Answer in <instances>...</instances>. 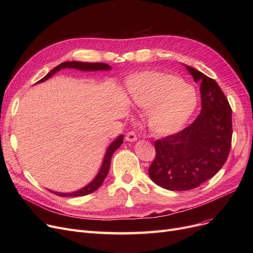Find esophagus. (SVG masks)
Listing matches in <instances>:
<instances>
[{
  "mask_svg": "<svg viewBox=\"0 0 253 253\" xmlns=\"http://www.w3.org/2000/svg\"><path fill=\"white\" fill-rule=\"evenodd\" d=\"M125 139H126L127 141L133 142V141L137 140V135H136V133H135L134 131H129L128 133L126 134V137H125Z\"/></svg>",
  "mask_w": 253,
  "mask_h": 253,
  "instance_id": "obj_1",
  "label": "esophagus"
}]
</instances>
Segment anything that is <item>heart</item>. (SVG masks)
Segmentation results:
<instances>
[{"label":"heart","mask_w":253,"mask_h":253,"mask_svg":"<svg viewBox=\"0 0 253 253\" xmlns=\"http://www.w3.org/2000/svg\"><path fill=\"white\" fill-rule=\"evenodd\" d=\"M126 85L132 102L141 109H150L149 127L158 135L178 132L199 103L195 88L172 74L142 72L129 77Z\"/></svg>","instance_id":"heart-1"}]
</instances>
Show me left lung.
<instances>
[{"label": "left lung", "mask_w": 253, "mask_h": 253, "mask_svg": "<svg viewBox=\"0 0 253 253\" xmlns=\"http://www.w3.org/2000/svg\"><path fill=\"white\" fill-rule=\"evenodd\" d=\"M201 82V113L188 127L155 141L151 179L169 191L195 189L213 177L227 161L232 143V109L218 84L185 65Z\"/></svg>", "instance_id": "8db88e82"}]
</instances>
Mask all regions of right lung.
Masks as SVG:
<instances>
[{
	"mask_svg": "<svg viewBox=\"0 0 253 253\" xmlns=\"http://www.w3.org/2000/svg\"><path fill=\"white\" fill-rule=\"evenodd\" d=\"M75 69V70H80V71H84V72H89V71H110L111 66L106 63H102V62H81V61H66V62H62L59 65H57L56 68L53 69L52 71H50L43 79L38 81V83H42L46 80H48L50 77H52L54 74H56L57 72L61 71L62 69ZM123 138L124 136L121 134L117 139H115L111 144L110 147L108 148L105 152V156L103 158V162L101 165V168L99 170V172L97 173L96 177L93 179L89 184H87L86 187H84L83 189L73 192V193H57L54 191H50L51 193L55 194L57 196L60 197H82V196H86L89 195L93 192H95L100 185L102 184L103 180L105 179L106 175L109 173L110 170V166H111V160H112V156L115 153V151L117 149L120 148V145L122 144L123 142Z\"/></svg>",
	"mask_w": 253,
	"mask_h": 253,
	"instance_id": "right-lung-1",
	"label": "right lung"
}]
</instances>
